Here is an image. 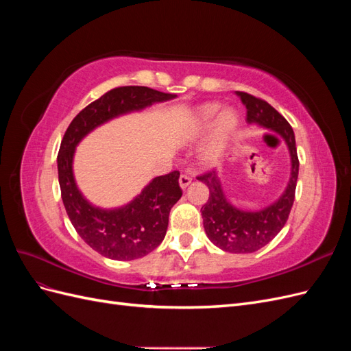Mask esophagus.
<instances>
[{"label": "esophagus", "instance_id": "1", "mask_svg": "<svg viewBox=\"0 0 351 351\" xmlns=\"http://www.w3.org/2000/svg\"><path fill=\"white\" fill-rule=\"evenodd\" d=\"M192 176H190V174H182V176H180V178H178V183H180V187H182V189H186L190 183H192Z\"/></svg>", "mask_w": 351, "mask_h": 351}]
</instances>
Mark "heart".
Instances as JSON below:
<instances>
[{"mask_svg":"<svg viewBox=\"0 0 351 351\" xmlns=\"http://www.w3.org/2000/svg\"><path fill=\"white\" fill-rule=\"evenodd\" d=\"M210 141L204 152L206 164L217 162L224 152L227 143L232 139L240 127V115L234 108L221 110V104L208 102L196 108L186 125V136L190 141H196L206 134L210 129Z\"/></svg>","mask_w":351,"mask_h":351,"instance_id":"b5f03b06","label":"heart"}]
</instances>
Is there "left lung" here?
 I'll return each mask as SVG.
<instances>
[{
	"instance_id": "1",
	"label": "left lung",
	"mask_w": 351,
	"mask_h": 351,
	"mask_svg": "<svg viewBox=\"0 0 351 351\" xmlns=\"http://www.w3.org/2000/svg\"><path fill=\"white\" fill-rule=\"evenodd\" d=\"M236 95L247 110L246 121L278 133L289 147L291 158L290 180L284 193L274 204L259 210H243L231 205L215 171L197 177L209 189L208 202L200 209L208 239L217 247L230 253H252L267 246L289 219L299 177V158L294 132L289 121L267 101L246 92H236Z\"/></svg>"
}]
</instances>
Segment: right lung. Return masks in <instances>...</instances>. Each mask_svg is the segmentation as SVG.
I'll return each mask as SVG.
<instances>
[{
  "label": "right lung",
  "instance_id": "obj_1",
  "mask_svg": "<svg viewBox=\"0 0 351 351\" xmlns=\"http://www.w3.org/2000/svg\"><path fill=\"white\" fill-rule=\"evenodd\" d=\"M176 95L146 86H121L107 92L83 108L66 130L58 151V182L62 204L83 241L114 261H133L155 250L167 234L168 215L182 197L180 173L155 177L129 204L102 209L93 206L79 190L73 174V156L84 136L115 117L142 111Z\"/></svg>",
  "mask_w": 351,
  "mask_h": 351
}]
</instances>
